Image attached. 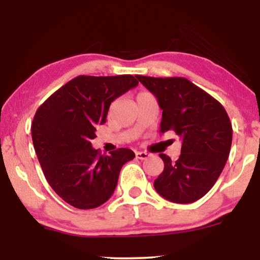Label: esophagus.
Here are the masks:
<instances>
[{
    "instance_id": "esophagus-1",
    "label": "esophagus",
    "mask_w": 260,
    "mask_h": 260,
    "mask_svg": "<svg viewBox=\"0 0 260 260\" xmlns=\"http://www.w3.org/2000/svg\"><path fill=\"white\" fill-rule=\"evenodd\" d=\"M136 157L140 159H147L149 157V154L145 151H137L136 152Z\"/></svg>"
}]
</instances>
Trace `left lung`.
I'll return each mask as SVG.
<instances>
[{
  "instance_id": "1",
  "label": "left lung",
  "mask_w": 260,
  "mask_h": 260,
  "mask_svg": "<svg viewBox=\"0 0 260 260\" xmlns=\"http://www.w3.org/2000/svg\"><path fill=\"white\" fill-rule=\"evenodd\" d=\"M162 110L161 131L173 130L182 141L173 162L159 154L165 169L154 181L157 193L176 204H190L214 186L229 158L232 124L220 103L186 78L136 76Z\"/></svg>"
}]
</instances>
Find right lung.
<instances>
[{
    "label": "right lung",
    "mask_w": 260,
    "mask_h": 260,
    "mask_svg": "<svg viewBox=\"0 0 260 260\" xmlns=\"http://www.w3.org/2000/svg\"><path fill=\"white\" fill-rule=\"evenodd\" d=\"M134 76H79L54 92L35 113L31 138L53 190L73 207L91 209L109 200L122 167L135 157L119 148L101 155L92 148L95 125L104 124L110 104L136 87Z\"/></svg>",
    "instance_id": "right-lung-1"
}]
</instances>
